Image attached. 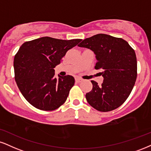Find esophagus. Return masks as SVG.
Returning a JSON list of instances; mask_svg holds the SVG:
<instances>
[{"mask_svg": "<svg viewBox=\"0 0 151 151\" xmlns=\"http://www.w3.org/2000/svg\"><path fill=\"white\" fill-rule=\"evenodd\" d=\"M75 81H77V82L79 83V82H81V81H83V79H81V78H79V77H77V78H75Z\"/></svg>", "mask_w": 151, "mask_h": 151, "instance_id": "esophagus-1", "label": "esophagus"}]
</instances>
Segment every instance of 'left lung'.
<instances>
[{"instance_id": "obj_1", "label": "left lung", "mask_w": 151, "mask_h": 151, "mask_svg": "<svg viewBox=\"0 0 151 151\" xmlns=\"http://www.w3.org/2000/svg\"><path fill=\"white\" fill-rule=\"evenodd\" d=\"M89 48L96 54L95 69L104 78L99 86L91 81L93 88L86 94L87 102L101 112H109L125 102L133 89L137 77L135 51L121 38L99 34L87 38L78 45Z\"/></svg>"}]
</instances>
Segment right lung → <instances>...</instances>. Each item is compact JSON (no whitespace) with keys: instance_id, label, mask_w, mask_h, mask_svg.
Here are the masks:
<instances>
[{"instance_id":"1","label":"right lung","mask_w":151,"mask_h":151,"mask_svg":"<svg viewBox=\"0 0 151 151\" xmlns=\"http://www.w3.org/2000/svg\"><path fill=\"white\" fill-rule=\"evenodd\" d=\"M81 39L62 40L45 36L26 41L14 58V79L24 99L36 108L52 111L66 101L74 78L55 77L54 68Z\"/></svg>"}]
</instances>
